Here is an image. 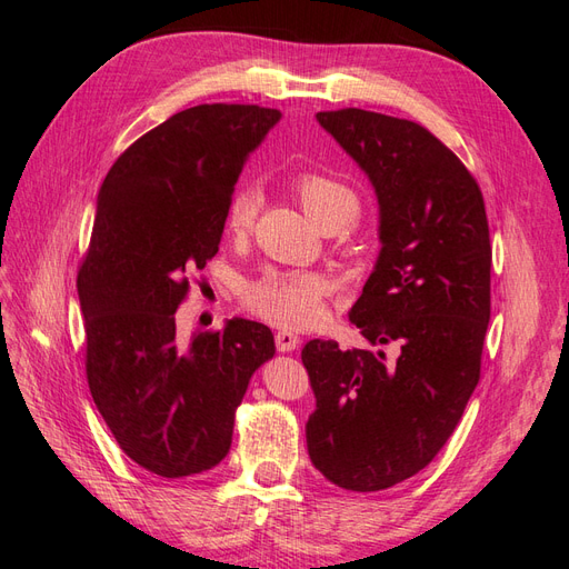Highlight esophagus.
<instances>
[{
  "label": "esophagus",
  "mask_w": 569,
  "mask_h": 569,
  "mask_svg": "<svg viewBox=\"0 0 569 569\" xmlns=\"http://www.w3.org/2000/svg\"><path fill=\"white\" fill-rule=\"evenodd\" d=\"M299 337L289 330H280L274 335V343H278V351H295L299 347Z\"/></svg>",
  "instance_id": "34e87169"
}]
</instances>
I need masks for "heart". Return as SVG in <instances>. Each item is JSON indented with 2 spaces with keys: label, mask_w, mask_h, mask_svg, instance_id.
Instances as JSON below:
<instances>
[{
  "label": "heart",
  "mask_w": 569,
  "mask_h": 569,
  "mask_svg": "<svg viewBox=\"0 0 569 569\" xmlns=\"http://www.w3.org/2000/svg\"><path fill=\"white\" fill-rule=\"evenodd\" d=\"M295 194L303 206L306 216L322 230L327 226L347 228L358 216V199L347 184L332 178L306 173L295 180ZM256 194L249 189L237 192L228 206V230L232 234H244L256 216ZM325 284L316 274H282L268 272L261 280L244 289V303L249 311L268 322L289 330L311 327L322 316Z\"/></svg>",
  "instance_id": "obj_1"
}]
</instances>
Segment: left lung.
<instances>
[{
  "label": "left lung",
  "instance_id": "8db88e82",
  "mask_svg": "<svg viewBox=\"0 0 569 569\" xmlns=\"http://www.w3.org/2000/svg\"><path fill=\"white\" fill-rule=\"evenodd\" d=\"M368 176L380 206V256L349 311L372 347L311 339L316 393L308 456L332 485L382 491L427 468L479 382L491 316V244L479 184L412 120L363 109L316 113Z\"/></svg>",
  "mask_w": 569,
  "mask_h": 569
}]
</instances>
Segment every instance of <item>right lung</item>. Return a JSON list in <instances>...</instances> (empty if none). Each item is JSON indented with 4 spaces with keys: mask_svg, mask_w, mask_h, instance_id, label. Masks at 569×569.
I'll return each mask as SVG.
<instances>
[{
    "mask_svg": "<svg viewBox=\"0 0 569 569\" xmlns=\"http://www.w3.org/2000/svg\"><path fill=\"white\" fill-rule=\"evenodd\" d=\"M278 109L199 104L130 144L97 197L78 272L88 382L111 435L168 479L216 468L251 375L274 353L270 327L232 318L180 339L176 311L218 253L234 184L280 123Z\"/></svg>",
    "mask_w": 569,
    "mask_h": 569,
    "instance_id": "1",
    "label": "right lung"
}]
</instances>
